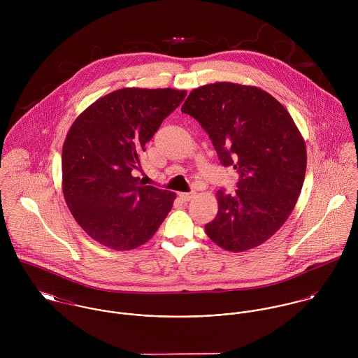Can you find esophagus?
Returning <instances> with one entry per match:
<instances>
[{
  "mask_svg": "<svg viewBox=\"0 0 358 358\" xmlns=\"http://www.w3.org/2000/svg\"><path fill=\"white\" fill-rule=\"evenodd\" d=\"M179 197L182 201H190L194 197V193H179Z\"/></svg>",
  "mask_w": 358,
  "mask_h": 358,
  "instance_id": "esophagus-1",
  "label": "esophagus"
}]
</instances>
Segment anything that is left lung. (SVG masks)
<instances>
[{
	"instance_id": "obj_1",
	"label": "left lung",
	"mask_w": 358,
	"mask_h": 358,
	"mask_svg": "<svg viewBox=\"0 0 358 358\" xmlns=\"http://www.w3.org/2000/svg\"><path fill=\"white\" fill-rule=\"evenodd\" d=\"M182 113L201 124L220 164L240 173L234 194L216 193L206 236L230 252L259 247L285 223L303 186L306 145L296 124L266 91L234 83L193 90Z\"/></svg>"
}]
</instances>
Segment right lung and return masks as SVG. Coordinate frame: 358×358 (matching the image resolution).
I'll return each mask as SVG.
<instances>
[{
  "label": "right lung",
  "mask_w": 358,
  "mask_h": 358,
  "mask_svg": "<svg viewBox=\"0 0 358 358\" xmlns=\"http://www.w3.org/2000/svg\"><path fill=\"white\" fill-rule=\"evenodd\" d=\"M186 91L122 88L92 103L73 122L62 150V187L76 222L115 251L148 243L176 194L142 186L132 175L154 134Z\"/></svg>",
  "instance_id": "obj_1"
}]
</instances>
